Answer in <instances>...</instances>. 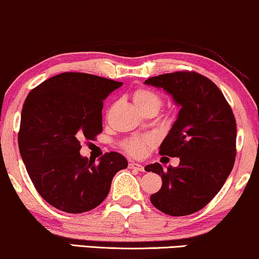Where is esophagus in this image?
Segmentation results:
<instances>
[{
    "instance_id": "obj_1",
    "label": "esophagus",
    "mask_w": 259,
    "mask_h": 259,
    "mask_svg": "<svg viewBox=\"0 0 259 259\" xmlns=\"http://www.w3.org/2000/svg\"><path fill=\"white\" fill-rule=\"evenodd\" d=\"M129 168L135 169V171H140V172L145 171V167H143L141 163H137V162H130L129 163Z\"/></svg>"
}]
</instances>
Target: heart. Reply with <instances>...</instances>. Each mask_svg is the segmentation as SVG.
<instances>
[{
  "instance_id": "b5f03b06",
  "label": "heart",
  "mask_w": 259,
  "mask_h": 259,
  "mask_svg": "<svg viewBox=\"0 0 259 259\" xmlns=\"http://www.w3.org/2000/svg\"><path fill=\"white\" fill-rule=\"evenodd\" d=\"M133 100L140 111L145 109H154L158 111L161 99L155 92L149 88H139L133 93ZM152 145L150 139H132L126 141L124 148L129 154L134 156H140L145 153L146 148Z\"/></svg>"
}]
</instances>
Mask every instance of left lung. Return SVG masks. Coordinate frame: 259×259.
Here are the masks:
<instances>
[{"label": "left lung", "instance_id": "obj_1", "mask_svg": "<svg viewBox=\"0 0 259 259\" xmlns=\"http://www.w3.org/2000/svg\"><path fill=\"white\" fill-rule=\"evenodd\" d=\"M145 83L162 88L181 107L159 148L161 155L181 161L166 171L159 162L146 166V171L162 179L150 202L171 217L194 214L215 197L233 168L234 114L217 84L201 74L177 71L150 77Z\"/></svg>", "mask_w": 259, "mask_h": 259}]
</instances>
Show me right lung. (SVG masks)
<instances>
[{"label":"right lung","instance_id":"right-lung-1","mask_svg":"<svg viewBox=\"0 0 259 259\" xmlns=\"http://www.w3.org/2000/svg\"><path fill=\"white\" fill-rule=\"evenodd\" d=\"M122 82L84 73H62L29 92L21 111L18 142L39 195L52 207L78 214L109 195L113 176L127 167L111 152L96 165L80 154L81 141L103 132V101Z\"/></svg>","mask_w":259,"mask_h":259}]
</instances>
